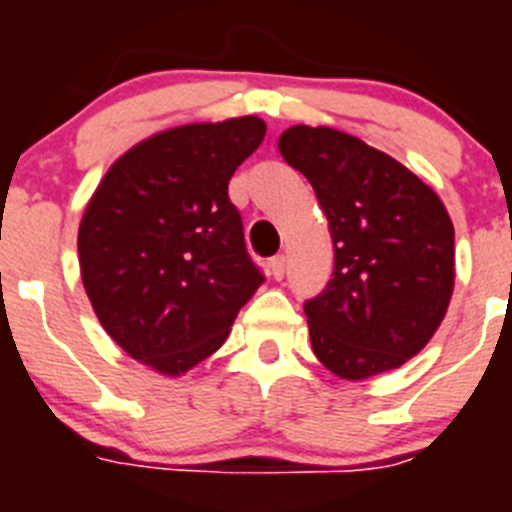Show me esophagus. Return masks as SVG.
<instances>
[{
	"label": "esophagus",
	"instance_id": "1",
	"mask_svg": "<svg viewBox=\"0 0 512 512\" xmlns=\"http://www.w3.org/2000/svg\"><path fill=\"white\" fill-rule=\"evenodd\" d=\"M269 269H271V277L284 279V271H287V259H284V253H279V256H274V259H271Z\"/></svg>",
	"mask_w": 512,
	"mask_h": 512
}]
</instances>
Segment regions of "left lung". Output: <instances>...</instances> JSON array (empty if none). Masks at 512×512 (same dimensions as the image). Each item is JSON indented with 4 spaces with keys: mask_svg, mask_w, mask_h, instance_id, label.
I'll return each instance as SVG.
<instances>
[{
    "mask_svg": "<svg viewBox=\"0 0 512 512\" xmlns=\"http://www.w3.org/2000/svg\"><path fill=\"white\" fill-rule=\"evenodd\" d=\"M279 151L328 215L336 266L305 302L312 351L343 379L390 372L441 325L454 292V225L428 184L333 128L295 125Z\"/></svg>",
    "mask_w": 512,
    "mask_h": 512,
    "instance_id": "8db88e82",
    "label": "left lung"
}]
</instances>
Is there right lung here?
<instances>
[{
	"mask_svg": "<svg viewBox=\"0 0 512 512\" xmlns=\"http://www.w3.org/2000/svg\"><path fill=\"white\" fill-rule=\"evenodd\" d=\"M264 133L248 115L153 135L117 158L84 212L79 264L94 312L156 372L182 374L215 354L264 284L228 197Z\"/></svg>",
	"mask_w": 512,
	"mask_h": 512,
	"instance_id": "obj_1",
	"label": "right lung"
}]
</instances>
